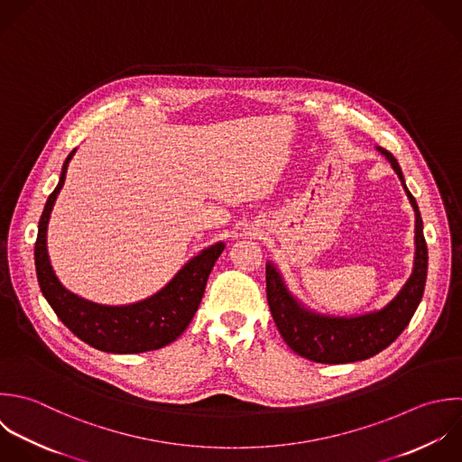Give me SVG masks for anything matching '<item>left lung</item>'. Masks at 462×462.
<instances>
[{"instance_id":"1","label":"left lung","mask_w":462,"mask_h":462,"mask_svg":"<svg viewBox=\"0 0 462 462\" xmlns=\"http://www.w3.org/2000/svg\"><path fill=\"white\" fill-rule=\"evenodd\" d=\"M378 151L391 162L393 169L403 181L416 212L414 270L402 291L380 311L351 319L326 317L300 306L288 291L279 272L272 264H266V297L281 337L290 349L317 364H349L378 355L403 333L423 299L429 268L423 219L414 196L405 185L398 160L383 147H378Z\"/></svg>"}]
</instances>
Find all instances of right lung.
Listing matches in <instances>:
<instances>
[{
  "label": "right lung",
  "instance_id": "1",
  "mask_svg": "<svg viewBox=\"0 0 462 462\" xmlns=\"http://www.w3.org/2000/svg\"><path fill=\"white\" fill-rule=\"evenodd\" d=\"M75 149L62 163L55 190L48 196L39 219L33 248L39 288L59 317V320L88 346L115 355L154 351L174 342L190 324L203 299L207 279L225 250V243H216L190 259L174 279L156 295L129 306H102L69 293L57 281L46 250V230L50 212L60 192L68 163Z\"/></svg>",
  "mask_w": 462,
  "mask_h": 462
}]
</instances>
